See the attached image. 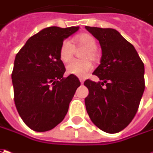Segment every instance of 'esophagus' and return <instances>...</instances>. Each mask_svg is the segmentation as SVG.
Instances as JSON below:
<instances>
[{
    "instance_id": "34e87169",
    "label": "esophagus",
    "mask_w": 153,
    "mask_h": 153,
    "mask_svg": "<svg viewBox=\"0 0 153 153\" xmlns=\"http://www.w3.org/2000/svg\"><path fill=\"white\" fill-rule=\"evenodd\" d=\"M80 82H81V83H82H82H83V82H84V79H82V78H80Z\"/></svg>"
}]
</instances>
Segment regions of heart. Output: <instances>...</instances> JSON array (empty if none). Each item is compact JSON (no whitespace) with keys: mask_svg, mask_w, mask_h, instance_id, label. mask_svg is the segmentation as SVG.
<instances>
[{"mask_svg":"<svg viewBox=\"0 0 153 153\" xmlns=\"http://www.w3.org/2000/svg\"><path fill=\"white\" fill-rule=\"evenodd\" d=\"M73 42L75 46L86 48V50L82 54V58L85 59H74L68 64L66 70L71 75L85 77L93 69V65L88 59L90 58L93 61H96L99 59V53L96 49L97 42L95 38L88 33H82L74 36ZM74 45L69 40H65L62 42L59 48V58L64 63H67L71 59L75 50Z\"/></svg>","mask_w":153,"mask_h":153,"instance_id":"1","label":"heart"}]
</instances>
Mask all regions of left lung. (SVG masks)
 Masks as SVG:
<instances>
[{
    "mask_svg": "<svg viewBox=\"0 0 153 153\" xmlns=\"http://www.w3.org/2000/svg\"><path fill=\"white\" fill-rule=\"evenodd\" d=\"M101 46L100 65L94 71L101 82L86 80L87 112L94 125L110 134L133 120L145 90L144 64L130 42L114 29L86 26ZM105 85L106 87L102 88Z\"/></svg>",
    "mask_w": 153,
    "mask_h": 153,
    "instance_id": "8db88e82",
    "label": "left lung"
}]
</instances>
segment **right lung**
<instances>
[{
    "label": "right lung",
    "instance_id": "1",
    "mask_svg": "<svg viewBox=\"0 0 153 153\" xmlns=\"http://www.w3.org/2000/svg\"><path fill=\"white\" fill-rule=\"evenodd\" d=\"M79 26L43 29L26 42L15 57L12 72L14 103L22 120L36 132L48 131L61 123L76 88L74 75L65 72L59 58L65 39Z\"/></svg>",
    "mask_w": 153,
    "mask_h": 153
}]
</instances>
